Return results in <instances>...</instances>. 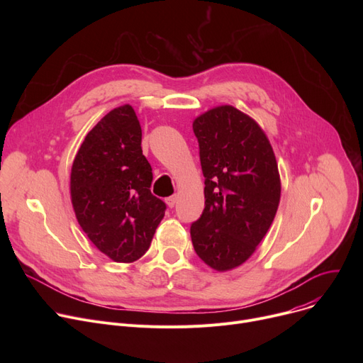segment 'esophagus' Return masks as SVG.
I'll return each mask as SVG.
<instances>
[{
    "instance_id": "34e87169",
    "label": "esophagus",
    "mask_w": 363,
    "mask_h": 363,
    "mask_svg": "<svg viewBox=\"0 0 363 363\" xmlns=\"http://www.w3.org/2000/svg\"><path fill=\"white\" fill-rule=\"evenodd\" d=\"M177 200H178V196H170V197L166 199V204L169 207H174L177 204Z\"/></svg>"
}]
</instances>
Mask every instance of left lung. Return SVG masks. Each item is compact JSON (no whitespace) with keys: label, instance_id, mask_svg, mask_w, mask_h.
I'll list each match as a JSON object with an SVG mask.
<instances>
[{"label":"left lung","instance_id":"left-lung-1","mask_svg":"<svg viewBox=\"0 0 363 363\" xmlns=\"http://www.w3.org/2000/svg\"><path fill=\"white\" fill-rule=\"evenodd\" d=\"M204 175V211L191 223L199 257L216 271L249 259L277 215L281 181L262 128L233 106L203 113L193 123Z\"/></svg>","mask_w":363,"mask_h":363}]
</instances>
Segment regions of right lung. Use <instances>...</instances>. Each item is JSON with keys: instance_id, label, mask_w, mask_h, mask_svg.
I'll list each match as a JSON object with an SVG mask.
<instances>
[{"instance_id": "add662e5", "label": "right lung", "mask_w": 363, "mask_h": 363, "mask_svg": "<svg viewBox=\"0 0 363 363\" xmlns=\"http://www.w3.org/2000/svg\"><path fill=\"white\" fill-rule=\"evenodd\" d=\"M141 125L129 106L113 108L85 137L70 174L73 211L84 233L114 262L138 260L166 204L150 191L152 172Z\"/></svg>"}]
</instances>
